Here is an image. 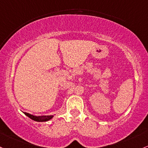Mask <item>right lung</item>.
Instances as JSON below:
<instances>
[{"instance_id": "obj_1", "label": "right lung", "mask_w": 148, "mask_h": 148, "mask_svg": "<svg viewBox=\"0 0 148 148\" xmlns=\"http://www.w3.org/2000/svg\"><path fill=\"white\" fill-rule=\"evenodd\" d=\"M24 114L26 116H27L28 117L30 118L31 119L34 120V121H38V122H43V121H48L50 120L51 119H53L54 115H48V116H34V115H32L31 114L27 113V112H24Z\"/></svg>"}]
</instances>
